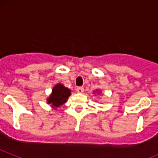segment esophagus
<instances>
[{"label": "esophagus", "mask_w": 158, "mask_h": 158, "mask_svg": "<svg viewBox=\"0 0 158 158\" xmlns=\"http://www.w3.org/2000/svg\"><path fill=\"white\" fill-rule=\"evenodd\" d=\"M77 92L78 93H82L84 92V89L82 87L77 88Z\"/></svg>", "instance_id": "esophagus-1"}]
</instances>
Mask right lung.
Here are the masks:
<instances>
[{
  "label": "right lung",
  "mask_w": 158,
  "mask_h": 158,
  "mask_svg": "<svg viewBox=\"0 0 158 158\" xmlns=\"http://www.w3.org/2000/svg\"><path fill=\"white\" fill-rule=\"evenodd\" d=\"M70 89L65 88L62 84H58L52 89V93L47 98V103L54 108L58 107L67 101L71 95Z\"/></svg>",
  "instance_id": "obj_1"
}]
</instances>
